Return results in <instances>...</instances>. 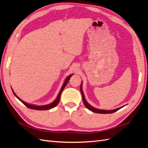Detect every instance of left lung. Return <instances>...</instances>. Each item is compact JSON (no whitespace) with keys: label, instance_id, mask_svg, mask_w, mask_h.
I'll return each instance as SVG.
<instances>
[{"label":"left lung","instance_id":"left-lung-1","mask_svg":"<svg viewBox=\"0 0 148 148\" xmlns=\"http://www.w3.org/2000/svg\"><path fill=\"white\" fill-rule=\"evenodd\" d=\"M80 91H81V93L82 95V99H83V102L84 105L85 106V107L87 109H88L89 110H90L91 111H92V112L94 113H100V114H110V113H113L116 112V111H117L118 110H119V109H121V108H123V106H121L120 108H116L115 110H99L97 108H95L91 106L90 104L88 103L86 100V99L85 98V95H84V93L83 92V90H82V83H81V85H80Z\"/></svg>","mask_w":148,"mask_h":148}]
</instances>
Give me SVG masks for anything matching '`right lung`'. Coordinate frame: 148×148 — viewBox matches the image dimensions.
Wrapping results in <instances>:
<instances>
[{
  "instance_id": "add662e5",
  "label": "right lung",
  "mask_w": 148,
  "mask_h": 148,
  "mask_svg": "<svg viewBox=\"0 0 148 148\" xmlns=\"http://www.w3.org/2000/svg\"><path fill=\"white\" fill-rule=\"evenodd\" d=\"M72 75H73V74H72V75H69V77H68L66 78V79L65 80L64 83H63V86H62V88H61L60 91V92H59V93H58V96H57V98L55 99V100L53 102H52V103H50V104H49V105H43V106H37V105H30V104H29V103H26V102H25V101H22L21 98H19L17 97V96L15 95V93L14 92L13 90H12L13 93H14V95L15 96V97H17V98L19 99V100L21 101L23 104H24V105H25L27 108H29L32 109V110H50V109H51V108H53L55 107V106H57V105H58V104L59 101H60V95H61V93H62V91L63 90V89L65 88V87L66 86V84L68 83V82H69V81L70 80V79L71 77V76H72Z\"/></svg>"
}]
</instances>
